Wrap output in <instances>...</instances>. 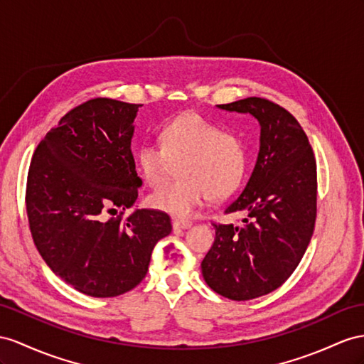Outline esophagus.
<instances>
[{
	"label": "esophagus",
	"instance_id": "1",
	"mask_svg": "<svg viewBox=\"0 0 364 364\" xmlns=\"http://www.w3.org/2000/svg\"><path fill=\"white\" fill-rule=\"evenodd\" d=\"M172 226H173L175 230L189 229L192 226V221H189V220H173L172 221Z\"/></svg>",
	"mask_w": 364,
	"mask_h": 364
}]
</instances>
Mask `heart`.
Returning <instances> with one entry per match:
<instances>
[{
	"label": "heart",
	"instance_id": "obj_1",
	"mask_svg": "<svg viewBox=\"0 0 364 364\" xmlns=\"http://www.w3.org/2000/svg\"><path fill=\"white\" fill-rule=\"evenodd\" d=\"M243 141L198 114H184L161 129V146L144 141L136 149V164L144 181L158 188L169 178L173 164L176 178L149 197V206L172 217H189L210 198L235 192L246 173Z\"/></svg>",
	"mask_w": 364,
	"mask_h": 364
}]
</instances>
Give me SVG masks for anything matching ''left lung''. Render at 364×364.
Wrapping results in <instances>:
<instances>
[{
  "label": "left lung",
  "instance_id": "8db88e82",
  "mask_svg": "<svg viewBox=\"0 0 364 364\" xmlns=\"http://www.w3.org/2000/svg\"><path fill=\"white\" fill-rule=\"evenodd\" d=\"M217 107L259 124L252 175L225 210L247 217L241 226L213 225L215 241L201 262L212 291L245 301L275 291L301 262L316 217V163L303 127L275 102L250 97Z\"/></svg>",
  "mask_w": 364,
  "mask_h": 364
}]
</instances>
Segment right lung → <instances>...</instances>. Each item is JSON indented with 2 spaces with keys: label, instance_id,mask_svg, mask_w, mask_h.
I'll return each instance as SVG.
<instances>
[{
  "label": "right lung",
  "instance_id": "obj_1",
  "mask_svg": "<svg viewBox=\"0 0 364 364\" xmlns=\"http://www.w3.org/2000/svg\"><path fill=\"white\" fill-rule=\"evenodd\" d=\"M141 105L89 100L64 115L36 147L26 208L33 243L52 272L97 298L124 294L147 274L155 245L171 234L167 213L135 209L143 180L130 143Z\"/></svg>",
  "mask_w": 364,
  "mask_h": 364
}]
</instances>
